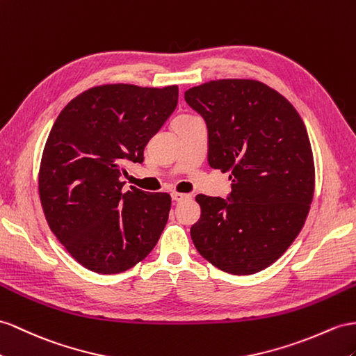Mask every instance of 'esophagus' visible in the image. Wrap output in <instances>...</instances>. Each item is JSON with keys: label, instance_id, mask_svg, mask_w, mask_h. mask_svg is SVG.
<instances>
[{"label": "esophagus", "instance_id": "esophagus-1", "mask_svg": "<svg viewBox=\"0 0 356 356\" xmlns=\"http://www.w3.org/2000/svg\"><path fill=\"white\" fill-rule=\"evenodd\" d=\"M171 198L175 200V202H184V200L191 198V195L189 194H181V193H172Z\"/></svg>", "mask_w": 356, "mask_h": 356}]
</instances>
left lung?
<instances>
[{
  "instance_id": "8db88e82",
  "label": "left lung",
  "mask_w": 356,
  "mask_h": 356,
  "mask_svg": "<svg viewBox=\"0 0 356 356\" xmlns=\"http://www.w3.org/2000/svg\"><path fill=\"white\" fill-rule=\"evenodd\" d=\"M204 118L209 165L230 172L227 198L195 197L197 251L233 275L266 269L304 227L314 161L302 118L278 91L254 79H218L185 91Z\"/></svg>"
}]
</instances>
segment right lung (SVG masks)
<instances>
[{
    "instance_id": "add662e5",
    "label": "right lung",
    "mask_w": 356,
    "mask_h": 356,
    "mask_svg": "<svg viewBox=\"0 0 356 356\" xmlns=\"http://www.w3.org/2000/svg\"><path fill=\"white\" fill-rule=\"evenodd\" d=\"M179 88L106 84L63 108L44 144L39 195L49 229L79 265L120 273L149 256L168 221L171 197L123 191L126 165L177 106Z\"/></svg>"
}]
</instances>
